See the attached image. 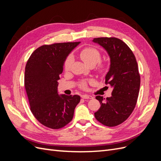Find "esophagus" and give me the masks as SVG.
<instances>
[{
  "instance_id": "34e87169",
  "label": "esophagus",
  "mask_w": 161,
  "mask_h": 161,
  "mask_svg": "<svg viewBox=\"0 0 161 161\" xmlns=\"http://www.w3.org/2000/svg\"><path fill=\"white\" fill-rule=\"evenodd\" d=\"M82 99H92L93 98V97H92V96H91V95H82Z\"/></svg>"
}]
</instances>
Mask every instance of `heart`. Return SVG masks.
<instances>
[{
    "mask_svg": "<svg viewBox=\"0 0 161 161\" xmlns=\"http://www.w3.org/2000/svg\"><path fill=\"white\" fill-rule=\"evenodd\" d=\"M80 57L86 64L89 66H95L101 60V53L100 52L94 47H86L80 52ZM73 58L72 56H69L64 63V67L66 70H69L72 64ZM98 69L100 71H103L106 69V66L102 63H100L98 66ZM82 86L85 87V85L82 83Z\"/></svg>",
    "mask_w": 161,
    "mask_h": 161,
    "instance_id": "b5f03b06",
    "label": "heart"
}]
</instances>
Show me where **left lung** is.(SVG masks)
Segmentation results:
<instances>
[{
	"label": "left lung",
	"mask_w": 161,
	"mask_h": 161,
	"mask_svg": "<svg viewBox=\"0 0 161 161\" xmlns=\"http://www.w3.org/2000/svg\"><path fill=\"white\" fill-rule=\"evenodd\" d=\"M92 42L103 47L109 56L105 84L113 88L111 97L96 96L101 107L95 117L102 124L114 127L127 119L135 108L140 85L138 64L132 51L118 38L98 37Z\"/></svg>",
	"instance_id": "1"
}]
</instances>
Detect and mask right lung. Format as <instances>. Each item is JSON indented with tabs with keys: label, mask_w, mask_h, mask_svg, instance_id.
<instances>
[{
	"label": "right lung",
	"mask_w": 161,
	"mask_h": 161,
	"mask_svg": "<svg viewBox=\"0 0 161 161\" xmlns=\"http://www.w3.org/2000/svg\"><path fill=\"white\" fill-rule=\"evenodd\" d=\"M80 42L44 45L34 51L26 64L25 87L34 117L42 125L59 129L72 119L79 95H59L60 75L70 53Z\"/></svg>",
	"instance_id": "add662e5"
}]
</instances>
